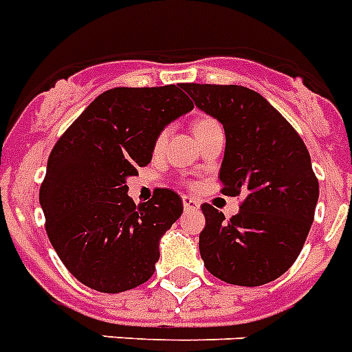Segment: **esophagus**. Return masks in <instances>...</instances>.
<instances>
[{
	"label": "esophagus",
	"mask_w": 352,
	"mask_h": 352,
	"mask_svg": "<svg viewBox=\"0 0 352 352\" xmlns=\"http://www.w3.org/2000/svg\"><path fill=\"white\" fill-rule=\"evenodd\" d=\"M182 204H184V211H199L200 209L199 200L191 199V197H182Z\"/></svg>",
	"instance_id": "esophagus-1"
}]
</instances>
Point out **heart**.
I'll list each match as a JSON object with an SVG mask.
<instances>
[{
    "label": "heart",
    "instance_id": "obj_1",
    "mask_svg": "<svg viewBox=\"0 0 352 352\" xmlns=\"http://www.w3.org/2000/svg\"><path fill=\"white\" fill-rule=\"evenodd\" d=\"M214 125H218V123L214 120H211V118H199V120L195 121L193 131H195V134H199V132L208 131V129H211V126H214ZM164 138H166V134L162 132V134L157 138V141H155V146H161L162 141H164Z\"/></svg>",
    "mask_w": 352,
    "mask_h": 352
}]
</instances>
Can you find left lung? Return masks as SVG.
Wrapping results in <instances>:
<instances>
[{"label":"left lung","instance_id":"left-lung-1","mask_svg":"<svg viewBox=\"0 0 352 352\" xmlns=\"http://www.w3.org/2000/svg\"><path fill=\"white\" fill-rule=\"evenodd\" d=\"M195 105L226 131L221 195L243 197L240 212L202 204L199 249L212 276L261 286L299 258L318 200V181L300 135L261 94L241 85L184 84Z\"/></svg>","mask_w":352,"mask_h":352}]
</instances>
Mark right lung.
I'll use <instances>...</instances> for the list:
<instances>
[{
	"mask_svg": "<svg viewBox=\"0 0 352 352\" xmlns=\"http://www.w3.org/2000/svg\"><path fill=\"white\" fill-rule=\"evenodd\" d=\"M191 109L177 85L114 87L55 143L39 202L53 249L82 285L120 294L153 276L159 240L182 214V199L157 188L135 206L126 177L152 161L162 129Z\"/></svg>",
	"mask_w": 352,
	"mask_h": 352,
	"instance_id": "add662e5",
	"label": "right lung"
}]
</instances>
